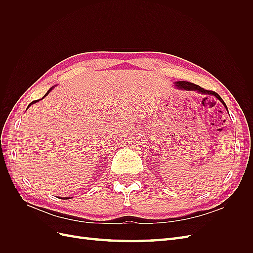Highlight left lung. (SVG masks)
Listing matches in <instances>:
<instances>
[{"instance_id":"8db88e82","label":"left lung","mask_w":253,"mask_h":253,"mask_svg":"<svg viewBox=\"0 0 253 253\" xmlns=\"http://www.w3.org/2000/svg\"><path fill=\"white\" fill-rule=\"evenodd\" d=\"M175 86L177 87V88H179V89H183V90H196V91H198V93L204 94V95H211V96L216 97V98L218 99V100L224 104L225 108L227 109L226 103L224 102L223 99L220 98V96H219L217 93H215V91L205 89V88L201 87L200 85H196V84L188 82V81H177V82H175ZM227 111H228V110H227Z\"/></svg>"}]
</instances>
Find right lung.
Instances as JSON below:
<instances>
[{
	"label": "right lung",
	"mask_w": 253,
	"mask_h": 253,
	"mask_svg": "<svg viewBox=\"0 0 253 253\" xmlns=\"http://www.w3.org/2000/svg\"><path fill=\"white\" fill-rule=\"evenodd\" d=\"M52 88H53V86H52V87H51V88H50V89H49V90L47 91V93H46V94H45V95H44V97H46V96H47V95L49 94V91H50V90H51ZM44 97H43V98H44ZM43 98H42V99H43ZM38 101H39V100H35V101H33L32 103H29V104H28V106H27V109L29 108V106H30V105H32V104H34V103H36V102H38ZM68 198H70V197H68ZM63 200H65V197H63ZM66 200H67V198H66Z\"/></svg>",
	"instance_id": "add662e5"
}]
</instances>
